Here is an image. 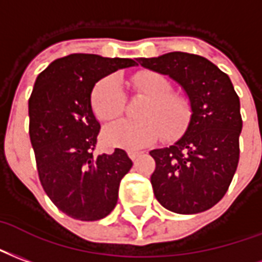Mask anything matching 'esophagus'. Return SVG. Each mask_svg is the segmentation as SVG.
<instances>
[{"instance_id":"1","label":"esophagus","mask_w":262,"mask_h":262,"mask_svg":"<svg viewBox=\"0 0 262 262\" xmlns=\"http://www.w3.org/2000/svg\"><path fill=\"white\" fill-rule=\"evenodd\" d=\"M142 152H138V150H128V156L131 160H137L141 156Z\"/></svg>"}]
</instances>
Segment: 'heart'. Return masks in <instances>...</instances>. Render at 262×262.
Masks as SVG:
<instances>
[{
  "label": "heart",
  "mask_w": 262,
  "mask_h": 262,
  "mask_svg": "<svg viewBox=\"0 0 262 262\" xmlns=\"http://www.w3.org/2000/svg\"><path fill=\"white\" fill-rule=\"evenodd\" d=\"M134 92L146 97L139 107V120H120L103 131L108 146L138 149L152 144L163 134L174 139L191 121L192 107L188 97L171 92L167 78L154 71H141L131 78ZM125 95L117 76H106L92 91V107L100 121H112L123 113Z\"/></svg>",
  "instance_id": "heart-1"
}]
</instances>
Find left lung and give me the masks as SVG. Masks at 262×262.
<instances>
[{"mask_svg":"<svg viewBox=\"0 0 262 262\" xmlns=\"http://www.w3.org/2000/svg\"><path fill=\"white\" fill-rule=\"evenodd\" d=\"M137 61L180 83L192 107L186 134L169 148L149 152L156 162L155 196L176 213L207 211L222 200L237 169L243 121L232 81L201 55L173 51Z\"/></svg>","mask_w":262,"mask_h":262,"instance_id":"obj_1","label":"left lung"}]
</instances>
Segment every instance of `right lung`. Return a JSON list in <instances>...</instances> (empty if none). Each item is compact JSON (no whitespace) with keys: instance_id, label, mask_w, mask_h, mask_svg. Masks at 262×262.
<instances>
[{"instance_id":"obj_1","label":"right lung","mask_w":262,"mask_h":262,"mask_svg":"<svg viewBox=\"0 0 262 262\" xmlns=\"http://www.w3.org/2000/svg\"><path fill=\"white\" fill-rule=\"evenodd\" d=\"M131 58L70 54L40 72L29 99V135L43 190L78 221H99L114 209L120 181L133 167L125 150L96 155L100 124L92 110L97 81Z\"/></svg>"}]
</instances>
